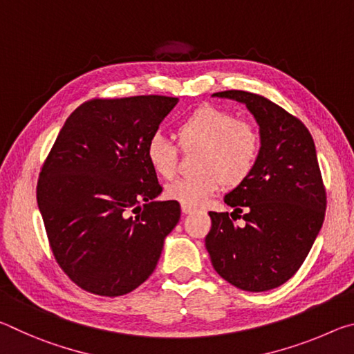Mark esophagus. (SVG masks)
I'll use <instances>...</instances> for the list:
<instances>
[{"label": "esophagus", "instance_id": "obj_1", "mask_svg": "<svg viewBox=\"0 0 354 354\" xmlns=\"http://www.w3.org/2000/svg\"><path fill=\"white\" fill-rule=\"evenodd\" d=\"M195 209L194 207H190V206H183V212L184 214H190V212H194Z\"/></svg>", "mask_w": 354, "mask_h": 354}]
</instances>
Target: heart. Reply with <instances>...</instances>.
I'll use <instances>...</instances> for the list:
<instances>
[{"instance_id":"obj_1","label":"heart","mask_w":354,"mask_h":354,"mask_svg":"<svg viewBox=\"0 0 354 354\" xmlns=\"http://www.w3.org/2000/svg\"><path fill=\"white\" fill-rule=\"evenodd\" d=\"M178 137L183 147H200L196 154L200 171L175 179L165 189L167 196L181 206L205 205L223 183L230 187L242 184L259 159L261 134L257 128L220 107L203 106L192 112L178 124ZM145 154L159 176L169 179L176 173L178 147L167 137H149Z\"/></svg>"}]
</instances>
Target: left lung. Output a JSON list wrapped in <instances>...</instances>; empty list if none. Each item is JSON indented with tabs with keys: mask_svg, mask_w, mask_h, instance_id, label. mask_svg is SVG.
Masks as SVG:
<instances>
[{
	"mask_svg": "<svg viewBox=\"0 0 354 354\" xmlns=\"http://www.w3.org/2000/svg\"><path fill=\"white\" fill-rule=\"evenodd\" d=\"M212 97L247 106L261 134L251 175L227 192L225 203L244 212L243 227L227 212H209L206 250L221 278L248 292H266L289 281L306 259L325 220L326 194L308 128L261 95L226 91Z\"/></svg>",
	"mask_w": 354,
	"mask_h": 354,
	"instance_id": "left-lung-1",
	"label": "left lung"
}]
</instances>
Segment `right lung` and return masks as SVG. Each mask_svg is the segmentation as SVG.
I'll return each instance as SVG.
<instances>
[{
	"mask_svg": "<svg viewBox=\"0 0 354 354\" xmlns=\"http://www.w3.org/2000/svg\"><path fill=\"white\" fill-rule=\"evenodd\" d=\"M178 98L93 100L71 113L41 169L37 205L53 254L81 289L129 293L158 266L181 218L145 148Z\"/></svg>",
	"mask_w": 354,
	"mask_h": 354,
	"instance_id": "right-lung-1",
	"label": "right lung"
}]
</instances>
